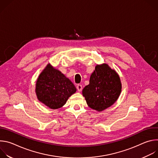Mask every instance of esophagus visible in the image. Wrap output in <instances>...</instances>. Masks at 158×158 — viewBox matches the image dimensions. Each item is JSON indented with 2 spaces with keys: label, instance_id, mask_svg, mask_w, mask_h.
Returning <instances> with one entry per match:
<instances>
[{
  "label": "esophagus",
  "instance_id": "obj_1",
  "mask_svg": "<svg viewBox=\"0 0 158 158\" xmlns=\"http://www.w3.org/2000/svg\"><path fill=\"white\" fill-rule=\"evenodd\" d=\"M76 87H77V91H78L79 92H81V91H82V85L78 84Z\"/></svg>",
  "mask_w": 158,
  "mask_h": 158
}]
</instances>
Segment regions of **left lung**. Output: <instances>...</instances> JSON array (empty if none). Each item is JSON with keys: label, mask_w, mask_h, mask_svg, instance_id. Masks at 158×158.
<instances>
[{"label": "left lung", "mask_w": 158, "mask_h": 158, "mask_svg": "<svg viewBox=\"0 0 158 158\" xmlns=\"http://www.w3.org/2000/svg\"><path fill=\"white\" fill-rule=\"evenodd\" d=\"M121 89L119 74L104 63L96 65L89 84L82 90V95L89 107L101 112L116 102Z\"/></svg>", "instance_id": "obj_1"}]
</instances>
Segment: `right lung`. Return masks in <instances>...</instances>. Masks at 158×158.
Returning <instances> with one entry per match:
<instances>
[{"instance_id": "1", "label": "right lung", "mask_w": 158, "mask_h": 158, "mask_svg": "<svg viewBox=\"0 0 158 158\" xmlns=\"http://www.w3.org/2000/svg\"><path fill=\"white\" fill-rule=\"evenodd\" d=\"M76 90L69 78L48 64L37 79L35 92L40 102L57 109L62 107Z\"/></svg>"}]
</instances>
